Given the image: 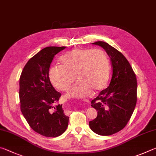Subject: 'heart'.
Segmentation results:
<instances>
[{
    "label": "heart",
    "instance_id": "heart-1",
    "mask_svg": "<svg viewBox=\"0 0 156 156\" xmlns=\"http://www.w3.org/2000/svg\"><path fill=\"white\" fill-rule=\"evenodd\" d=\"M60 66L50 68L51 84L60 91H67L77 80L66 97L80 98L107 87L110 78L109 58L102 50L76 49L60 57Z\"/></svg>",
    "mask_w": 156,
    "mask_h": 156
}]
</instances>
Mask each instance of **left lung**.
<instances>
[{
	"instance_id": "obj_1",
	"label": "left lung",
	"mask_w": 156,
	"mask_h": 156,
	"mask_svg": "<svg viewBox=\"0 0 156 156\" xmlns=\"http://www.w3.org/2000/svg\"><path fill=\"white\" fill-rule=\"evenodd\" d=\"M92 44L102 47L107 52L112 62L113 73L109 87L100 91L91 102L98 115L89 125L94 133L110 136L125 127L135 109L136 76L122 53L103 41Z\"/></svg>"
}]
</instances>
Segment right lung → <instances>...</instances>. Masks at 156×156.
<instances>
[{
  "label": "right lung",
  "instance_id": "1",
  "mask_svg": "<svg viewBox=\"0 0 156 156\" xmlns=\"http://www.w3.org/2000/svg\"><path fill=\"white\" fill-rule=\"evenodd\" d=\"M66 47H47L29 60L20 78V110L30 127L45 137H58L66 131L69 117L62 105H56L61 94L50 82L49 69L54 57Z\"/></svg>",
  "mask_w": 156,
  "mask_h": 156
}]
</instances>
